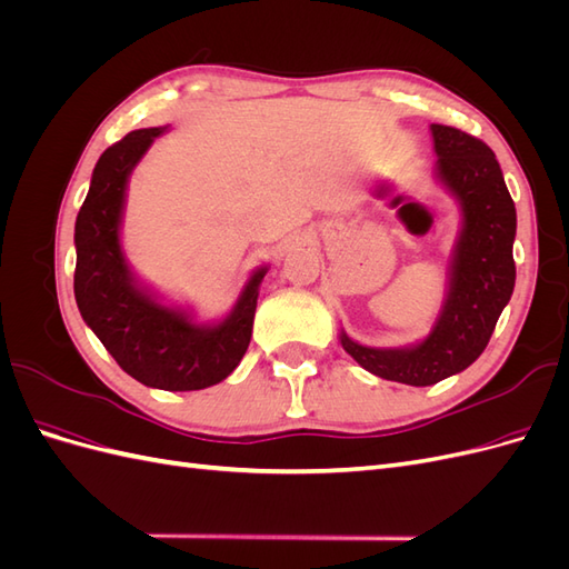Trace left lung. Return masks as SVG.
I'll return each mask as SVG.
<instances>
[{
	"label": "left lung",
	"mask_w": 569,
	"mask_h": 569,
	"mask_svg": "<svg viewBox=\"0 0 569 569\" xmlns=\"http://www.w3.org/2000/svg\"><path fill=\"white\" fill-rule=\"evenodd\" d=\"M437 178L460 201L462 228L449 268V295L422 341L375 349L341 332V347L360 368L410 387H429L462 372L481 356L515 287L512 242L518 216L493 151L451 126H432Z\"/></svg>",
	"instance_id": "1"
}]
</instances>
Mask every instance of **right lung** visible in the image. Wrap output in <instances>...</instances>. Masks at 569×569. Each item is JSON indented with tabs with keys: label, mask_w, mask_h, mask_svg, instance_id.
<instances>
[{
	"label": "right lung",
	"mask_w": 569,
	"mask_h": 569,
	"mask_svg": "<svg viewBox=\"0 0 569 569\" xmlns=\"http://www.w3.org/2000/svg\"><path fill=\"white\" fill-rule=\"evenodd\" d=\"M163 132L134 130L99 157L76 218L73 289L82 320L130 377L153 389L194 391L226 380L247 353L268 268L251 274L230 316L216 325L194 322L137 284L120 249V218L132 168Z\"/></svg>",
	"instance_id": "1"
}]
</instances>
